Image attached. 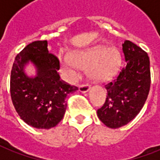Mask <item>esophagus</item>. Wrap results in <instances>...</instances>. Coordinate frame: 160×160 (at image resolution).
<instances>
[{"label":"esophagus","instance_id":"34e87169","mask_svg":"<svg viewBox=\"0 0 160 160\" xmlns=\"http://www.w3.org/2000/svg\"><path fill=\"white\" fill-rule=\"evenodd\" d=\"M90 89V86L88 84H82L79 87V90L81 93H87Z\"/></svg>","mask_w":160,"mask_h":160}]
</instances>
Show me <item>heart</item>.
<instances>
[{
  "label": "heart",
  "instance_id": "obj_1",
  "mask_svg": "<svg viewBox=\"0 0 160 160\" xmlns=\"http://www.w3.org/2000/svg\"><path fill=\"white\" fill-rule=\"evenodd\" d=\"M121 54L114 47H94L83 52H75L71 56L60 58L63 73L70 80L78 78L77 67L88 70L91 79L96 81L108 80L114 75L121 65Z\"/></svg>",
  "mask_w": 160,
  "mask_h": 160
}]
</instances>
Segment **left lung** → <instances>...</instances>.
Segmentation results:
<instances>
[{
  "label": "left lung",
  "instance_id": "obj_1",
  "mask_svg": "<svg viewBox=\"0 0 160 160\" xmlns=\"http://www.w3.org/2000/svg\"><path fill=\"white\" fill-rule=\"evenodd\" d=\"M122 52L126 66L115 80L105 85L107 98L97 110L99 119L111 129L126 125L138 116L151 86L148 54L129 40L122 43Z\"/></svg>",
  "mask_w": 160,
  "mask_h": 160
}]
</instances>
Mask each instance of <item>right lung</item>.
Instances as JSON below:
<instances>
[{
  "label": "right lung",
  "instance_id": "right-lung-1",
  "mask_svg": "<svg viewBox=\"0 0 160 160\" xmlns=\"http://www.w3.org/2000/svg\"><path fill=\"white\" fill-rule=\"evenodd\" d=\"M46 40L29 43L16 55L10 76L13 105L21 119L37 129H51L64 117L66 96L78 90L60 80L59 60L49 52ZM31 62L37 75L29 77L24 67Z\"/></svg>",
  "mask_w": 160,
  "mask_h": 160
}]
</instances>
